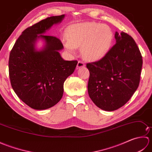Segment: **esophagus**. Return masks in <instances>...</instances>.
<instances>
[{"label": "esophagus", "instance_id": "34e87169", "mask_svg": "<svg viewBox=\"0 0 152 152\" xmlns=\"http://www.w3.org/2000/svg\"><path fill=\"white\" fill-rule=\"evenodd\" d=\"M85 66V64L83 63V61H78V64H77V69H80V68H82V67H84Z\"/></svg>", "mask_w": 152, "mask_h": 152}]
</instances>
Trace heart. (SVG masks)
I'll use <instances>...</instances> for the list:
<instances>
[{
	"label": "heart",
	"mask_w": 152,
	"mask_h": 152,
	"mask_svg": "<svg viewBox=\"0 0 152 152\" xmlns=\"http://www.w3.org/2000/svg\"><path fill=\"white\" fill-rule=\"evenodd\" d=\"M67 41L64 46L70 53L75 48H81L83 57L89 60L101 59L112 46L114 34L106 25L86 22L74 25L66 31Z\"/></svg>",
	"instance_id": "1"
}]
</instances>
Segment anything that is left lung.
Segmentation results:
<instances>
[{
	"label": "left lung",
	"instance_id": "left-lung-1",
	"mask_svg": "<svg viewBox=\"0 0 152 152\" xmlns=\"http://www.w3.org/2000/svg\"><path fill=\"white\" fill-rule=\"evenodd\" d=\"M99 61L87 63L89 97L99 108L115 110L127 103L139 86L142 57L134 39L121 32Z\"/></svg>",
	"mask_w": 152,
	"mask_h": 152
}]
</instances>
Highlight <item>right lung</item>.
Instances as JSON below:
<instances>
[{"mask_svg": "<svg viewBox=\"0 0 152 152\" xmlns=\"http://www.w3.org/2000/svg\"><path fill=\"white\" fill-rule=\"evenodd\" d=\"M64 17L51 16L27 28L10 53L9 76L12 88L23 102L35 110L50 108L60 101L64 82L78 63L76 60L64 61L61 57L59 51L63 46L59 38L43 34ZM39 37L45 40L46 46L37 51L34 44Z\"/></svg>", "mask_w": 152, "mask_h": 152, "instance_id": "obj_1", "label": "right lung"}]
</instances>
